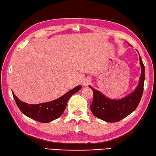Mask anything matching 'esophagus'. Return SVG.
I'll use <instances>...</instances> for the list:
<instances>
[{
  "instance_id": "obj_1",
  "label": "esophagus",
  "mask_w": 156,
  "mask_h": 156,
  "mask_svg": "<svg viewBox=\"0 0 156 156\" xmlns=\"http://www.w3.org/2000/svg\"><path fill=\"white\" fill-rule=\"evenodd\" d=\"M90 83V80H89V79H86L83 81V85L84 86H88Z\"/></svg>"
}]
</instances>
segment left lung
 Returning <instances> with one entry per match:
<instances>
[{
    "label": "left lung",
    "mask_w": 156,
    "mask_h": 156,
    "mask_svg": "<svg viewBox=\"0 0 156 156\" xmlns=\"http://www.w3.org/2000/svg\"><path fill=\"white\" fill-rule=\"evenodd\" d=\"M140 64L142 69L138 85L134 91L123 99H109L101 92L89 86L93 91V101L90 110L94 116L106 122H115L123 119L136 110L140 101L144 90V66L140 56Z\"/></svg>",
    "instance_id": "obj_1"
}]
</instances>
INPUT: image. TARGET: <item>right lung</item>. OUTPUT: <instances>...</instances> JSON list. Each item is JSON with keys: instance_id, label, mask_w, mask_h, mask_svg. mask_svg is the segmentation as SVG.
<instances>
[{"instance_id": "1", "label": "right lung", "mask_w": 156, "mask_h": 156, "mask_svg": "<svg viewBox=\"0 0 156 156\" xmlns=\"http://www.w3.org/2000/svg\"><path fill=\"white\" fill-rule=\"evenodd\" d=\"M81 88V86L75 87L62 97L50 102L32 105L21 101L13 93V98L18 108L24 115L40 122H49L58 119L66 108L70 98Z\"/></svg>"}]
</instances>
